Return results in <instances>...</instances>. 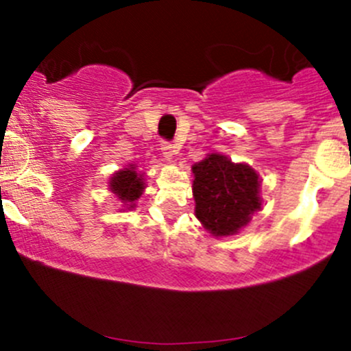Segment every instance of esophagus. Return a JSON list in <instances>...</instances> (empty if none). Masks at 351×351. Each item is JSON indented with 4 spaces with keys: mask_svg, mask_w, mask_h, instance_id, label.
<instances>
[{
    "mask_svg": "<svg viewBox=\"0 0 351 351\" xmlns=\"http://www.w3.org/2000/svg\"><path fill=\"white\" fill-rule=\"evenodd\" d=\"M159 149H161V153H162V156H165V159H171L173 154L176 153L175 144L168 143V141H161V144H159Z\"/></svg>",
    "mask_w": 351,
    "mask_h": 351,
    "instance_id": "1",
    "label": "esophagus"
}]
</instances>
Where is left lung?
Instances as JSON below:
<instances>
[{
    "mask_svg": "<svg viewBox=\"0 0 351 351\" xmlns=\"http://www.w3.org/2000/svg\"><path fill=\"white\" fill-rule=\"evenodd\" d=\"M192 169L195 214L214 236L236 234L261 207L260 180L250 166L210 154Z\"/></svg>",
    "mask_w": 351,
    "mask_h": 351,
    "instance_id": "8db88e82",
    "label": "left lung"
}]
</instances>
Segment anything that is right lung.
<instances>
[{
  "instance_id": "1",
  "label": "right lung",
  "mask_w": 351,
  "mask_h": 351,
  "mask_svg": "<svg viewBox=\"0 0 351 351\" xmlns=\"http://www.w3.org/2000/svg\"><path fill=\"white\" fill-rule=\"evenodd\" d=\"M110 190H112L123 204H130V207H134L132 202L137 200L144 190L143 176L136 171V166L130 165V168H125L113 175L112 182H110Z\"/></svg>"
}]
</instances>
